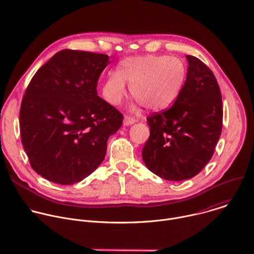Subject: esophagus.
I'll return each mask as SVG.
<instances>
[{"label": "esophagus", "instance_id": "obj_1", "mask_svg": "<svg viewBox=\"0 0 254 254\" xmlns=\"http://www.w3.org/2000/svg\"><path fill=\"white\" fill-rule=\"evenodd\" d=\"M135 123V120L129 116H125V119H124V126H130L132 124Z\"/></svg>", "mask_w": 254, "mask_h": 254}]
</instances>
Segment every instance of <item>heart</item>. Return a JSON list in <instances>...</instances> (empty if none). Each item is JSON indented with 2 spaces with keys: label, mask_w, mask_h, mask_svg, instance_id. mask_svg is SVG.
Segmentation results:
<instances>
[{
  "label": "heart",
  "mask_w": 254,
  "mask_h": 254,
  "mask_svg": "<svg viewBox=\"0 0 254 254\" xmlns=\"http://www.w3.org/2000/svg\"><path fill=\"white\" fill-rule=\"evenodd\" d=\"M187 78L185 63L176 57L146 55L124 60L117 72L103 84L104 99L112 106L122 103L129 83L130 96L146 110L159 112L171 107L181 95Z\"/></svg>",
  "instance_id": "obj_1"
}]
</instances>
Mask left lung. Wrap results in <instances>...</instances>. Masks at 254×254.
Masks as SVG:
<instances>
[{
	"instance_id": "obj_1",
	"label": "left lung",
	"mask_w": 254,
	"mask_h": 254,
	"mask_svg": "<svg viewBox=\"0 0 254 254\" xmlns=\"http://www.w3.org/2000/svg\"><path fill=\"white\" fill-rule=\"evenodd\" d=\"M187 60V79L174 106L146 119L150 134L141 153L151 173L172 182L202 171L222 129L221 93L213 72L193 56Z\"/></svg>"
}]
</instances>
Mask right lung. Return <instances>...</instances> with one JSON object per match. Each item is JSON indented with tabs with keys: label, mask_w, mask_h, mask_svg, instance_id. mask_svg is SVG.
<instances>
[{
	"label": "right lung",
	"mask_w": 254,
	"mask_h": 254,
	"mask_svg": "<svg viewBox=\"0 0 254 254\" xmlns=\"http://www.w3.org/2000/svg\"><path fill=\"white\" fill-rule=\"evenodd\" d=\"M109 56L63 50L31 79L20 110V132L33 170L69 186L103 162L110 135L123 115L98 96V80Z\"/></svg>",
	"instance_id": "obj_1"
}]
</instances>
